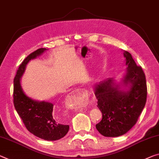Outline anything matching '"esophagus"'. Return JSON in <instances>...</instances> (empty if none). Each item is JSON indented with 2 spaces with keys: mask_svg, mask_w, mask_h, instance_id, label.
<instances>
[{
  "mask_svg": "<svg viewBox=\"0 0 159 159\" xmlns=\"http://www.w3.org/2000/svg\"><path fill=\"white\" fill-rule=\"evenodd\" d=\"M76 99L84 103H87L89 99H88V94L86 90L84 89H77L70 93L66 98V105L70 107L71 102Z\"/></svg>",
  "mask_w": 159,
  "mask_h": 159,
  "instance_id": "esophagus-1",
  "label": "esophagus"
}]
</instances>
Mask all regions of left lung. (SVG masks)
<instances>
[{
  "label": "left lung",
  "mask_w": 159,
  "mask_h": 159,
  "mask_svg": "<svg viewBox=\"0 0 159 159\" xmlns=\"http://www.w3.org/2000/svg\"><path fill=\"white\" fill-rule=\"evenodd\" d=\"M124 56L127 69L123 82L126 86H130L128 91L119 90V85L114 84L111 78L95 86L97 107L102 113V119L96 128L107 137H116L130 130L138 121L147 97L146 76L142 68L136 65L127 51H124Z\"/></svg>",
  "instance_id": "8db88e82"
}]
</instances>
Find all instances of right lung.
I'll return each mask as SVG.
<instances>
[{"label": "right lung", "mask_w": 159, "mask_h": 159, "mask_svg": "<svg viewBox=\"0 0 159 159\" xmlns=\"http://www.w3.org/2000/svg\"><path fill=\"white\" fill-rule=\"evenodd\" d=\"M46 48L34 51L19 66L13 82V104L26 129L38 137L48 141H56L64 137L69 131V125L58 123L52 115L53 105L47 102H38L27 96L20 86V77L26 65L40 55Z\"/></svg>", "instance_id": "1"}]
</instances>
